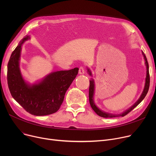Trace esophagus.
Listing matches in <instances>:
<instances>
[{"instance_id":"esophagus-1","label":"esophagus","mask_w":156,"mask_h":156,"mask_svg":"<svg viewBox=\"0 0 156 156\" xmlns=\"http://www.w3.org/2000/svg\"><path fill=\"white\" fill-rule=\"evenodd\" d=\"M84 73H85L84 67H83V66L80 67V68H79V74H80V75H83Z\"/></svg>"}]
</instances>
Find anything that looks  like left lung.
<instances>
[{"mask_svg":"<svg viewBox=\"0 0 156 156\" xmlns=\"http://www.w3.org/2000/svg\"><path fill=\"white\" fill-rule=\"evenodd\" d=\"M142 55L144 57V60H145V64L146 66V69H147V72H146V78H145V86H144V90L140 97V98L138 99V101L131 107L128 109L127 110H126L125 111H124L123 112H122L121 114H111V113H109V112H106L105 111H102L101 109H100L97 106L95 105V102H94V94H95V82L93 78H91V80H90V87H89V102H90V104L91 107L92 108V109L96 112V114L97 115H99L102 118H115V117H119V116H122L123 117L125 115H126L127 114H128L130 111H132L135 108H136V106L140 104L145 98V97L146 96L147 92H148L149 88V85H150V76H149V64L148 62H147V59L146 58V56L145 55V54L143 52V51L142 52ZM87 72L88 74H89L91 76H92V72L89 68H87Z\"/></svg>","mask_w":156,"mask_h":156,"instance_id":"8db88e82","label":"left lung"}]
</instances>
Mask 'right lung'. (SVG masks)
I'll return each instance as SVG.
<instances>
[{
  "instance_id": "obj_1",
  "label": "right lung",
  "mask_w": 156,
  "mask_h": 156,
  "mask_svg": "<svg viewBox=\"0 0 156 156\" xmlns=\"http://www.w3.org/2000/svg\"><path fill=\"white\" fill-rule=\"evenodd\" d=\"M30 39V35L24 37L11 55L7 64L8 87L14 99L28 112L38 116L48 115L59 109L79 69L52 72L34 84L27 82L21 75L20 61L22 45Z\"/></svg>"
}]
</instances>
